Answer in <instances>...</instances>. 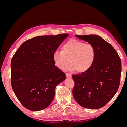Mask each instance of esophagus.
Here are the masks:
<instances>
[{
    "label": "esophagus",
    "mask_w": 127,
    "mask_h": 127,
    "mask_svg": "<svg viewBox=\"0 0 127 127\" xmlns=\"http://www.w3.org/2000/svg\"><path fill=\"white\" fill-rule=\"evenodd\" d=\"M66 76L67 78H71L72 75L71 74H69V73H66Z\"/></svg>",
    "instance_id": "1"
}]
</instances>
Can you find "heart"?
Segmentation results:
<instances>
[{
	"instance_id": "b5f03b06",
	"label": "heart",
	"mask_w": 127,
	"mask_h": 127,
	"mask_svg": "<svg viewBox=\"0 0 127 127\" xmlns=\"http://www.w3.org/2000/svg\"><path fill=\"white\" fill-rule=\"evenodd\" d=\"M95 57L96 50L93 45L71 39L63 45L62 51L53 53L52 59L55 64L60 69H66L69 63V69L83 73L93 66Z\"/></svg>"
}]
</instances>
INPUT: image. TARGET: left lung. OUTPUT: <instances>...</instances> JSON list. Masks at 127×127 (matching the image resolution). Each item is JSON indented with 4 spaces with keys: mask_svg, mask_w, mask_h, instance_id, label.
<instances>
[{
    "mask_svg": "<svg viewBox=\"0 0 127 127\" xmlns=\"http://www.w3.org/2000/svg\"><path fill=\"white\" fill-rule=\"evenodd\" d=\"M76 37L93 45L96 57L93 66L85 72L72 75L73 96L83 107L101 108L116 94L120 82L121 61L116 50L97 35Z\"/></svg>",
    "mask_w": 127,
    "mask_h": 127,
    "instance_id": "8db88e82",
    "label": "left lung"
}]
</instances>
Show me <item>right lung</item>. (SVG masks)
I'll use <instances>...</instances> for the list:
<instances>
[{"instance_id":"1","label":"right lung","mask_w":127,"mask_h":127,"mask_svg":"<svg viewBox=\"0 0 127 127\" xmlns=\"http://www.w3.org/2000/svg\"><path fill=\"white\" fill-rule=\"evenodd\" d=\"M68 34L34 37L24 42L11 60V84L16 96L25 108L43 110L55 97V90L66 79L52 59Z\"/></svg>"}]
</instances>
